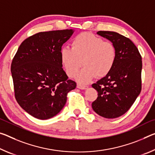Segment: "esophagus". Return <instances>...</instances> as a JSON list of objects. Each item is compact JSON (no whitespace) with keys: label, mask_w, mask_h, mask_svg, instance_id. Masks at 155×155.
Wrapping results in <instances>:
<instances>
[{"label":"esophagus","mask_w":155,"mask_h":155,"mask_svg":"<svg viewBox=\"0 0 155 155\" xmlns=\"http://www.w3.org/2000/svg\"><path fill=\"white\" fill-rule=\"evenodd\" d=\"M77 87L78 88V89H81V90H86L88 88V87L86 86V85H79V84H78L77 85Z\"/></svg>","instance_id":"esophagus-1"}]
</instances>
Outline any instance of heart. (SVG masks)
Returning a JSON list of instances; mask_svg holds the SVG:
<instances>
[{
    "mask_svg": "<svg viewBox=\"0 0 155 155\" xmlns=\"http://www.w3.org/2000/svg\"><path fill=\"white\" fill-rule=\"evenodd\" d=\"M72 49L63 48L61 61L66 74L74 77L81 66H84L75 79L81 84L90 83L96 76L99 78L108 74L117 59L114 44L104 41L92 33L83 32L75 36L71 43Z\"/></svg>",
    "mask_w": 155,
    "mask_h": 155,
    "instance_id": "1",
    "label": "heart"
}]
</instances>
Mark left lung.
Listing matches in <instances>:
<instances>
[{
  "label": "left lung",
  "instance_id": "1",
  "mask_svg": "<svg viewBox=\"0 0 155 155\" xmlns=\"http://www.w3.org/2000/svg\"><path fill=\"white\" fill-rule=\"evenodd\" d=\"M97 34L114 44L117 59L108 74L92 85L98 97L92 104L94 111L107 119L124 114L141 90V56L128 38L117 32L99 31Z\"/></svg>",
  "mask_w": 155,
  "mask_h": 155
}]
</instances>
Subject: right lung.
Wrapping results in <instances>:
<instances>
[{"mask_svg": "<svg viewBox=\"0 0 155 155\" xmlns=\"http://www.w3.org/2000/svg\"><path fill=\"white\" fill-rule=\"evenodd\" d=\"M74 29L39 32L26 38L12 60L11 72L19 105L36 119L61 112L77 84L62 68L60 51Z\"/></svg>", "mask_w": 155, "mask_h": 155, "instance_id": "right-lung-1", "label": "right lung"}]
</instances>
